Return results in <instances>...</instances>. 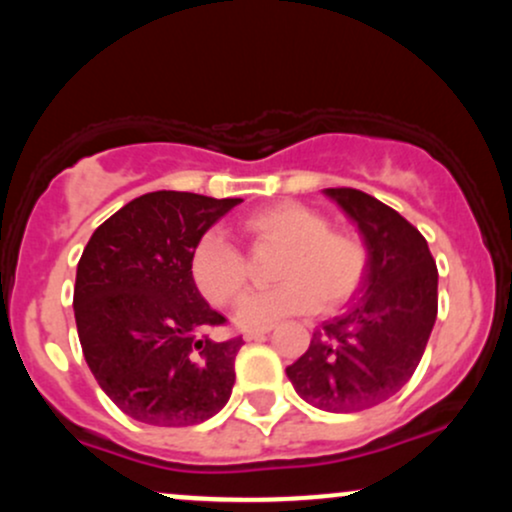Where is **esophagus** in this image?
<instances>
[{
    "mask_svg": "<svg viewBox=\"0 0 512 512\" xmlns=\"http://www.w3.org/2000/svg\"><path fill=\"white\" fill-rule=\"evenodd\" d=\"M264 334H269V327H257V330H245V339L252 342V339H262Z\"/></svg>",
    "mask_w": 512,
    "mask_h": 512,
    "instance_id": "1",
    "label": "esophagus"
}]
</instances>
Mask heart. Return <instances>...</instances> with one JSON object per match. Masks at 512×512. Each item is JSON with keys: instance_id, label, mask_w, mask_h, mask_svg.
Listing matches in <instances>:
<instances>
[{"instance_id": "obj_1", "label": "heart", "mask_w": 512, "mask_h": 512, "mask_svg": "<svg viewBox=\"0 0 512 512\" xmlns=\"http://www.w3.org/2000/svg\"><path fill=\"white\" fill-rule=\"evenodd\" d=\"M243 233L255 248L281 250L274 267L279 286L252 293L238 308L243 327H269L291 315L322 308L334 310L356 296L368 276L366 243L346 228L301 202H276L250 211ZM190 274L204 298L216 308L238 303L248 289V264L231 240L207 231L190 255Z\"/></svg>"}]
</instances>
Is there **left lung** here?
Wrapping results in <instances>:
<instances>
[{
  "label": "left lung",
  "instance_id": "left-lung-1",
  "mask_svg": "<svg viewBox=\"0 0 512 512\" xmlns=\"http://www.w3.org/2000/svg\"><path fill=\"white\" fill-rule=\"evenodd\" d=\"M356 221L370 255L349 313L313 332L286 375L305 402L349 414L397 395L419 366L438 315V269L419 228L351 187L325 190Z\"/></svg>",
  "mask_w": 512,
  "mask_h": 512
}]
</instances>
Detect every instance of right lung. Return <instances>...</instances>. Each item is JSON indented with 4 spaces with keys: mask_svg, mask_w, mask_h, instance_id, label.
<instances>
[{
    "mask_svg": "<svg viewBox=\"0 0 512 512\" xmlns=\"http://www.w3.org/2000/svg\"><path fill=\"white\" fill-rule=\"evenodd\" d=\"M238 202L149 192L103 221L84 248L74 284L81 351L105 395L142 424H202L231 397L243 337L209 339L226 317L197 291L190 255Z\"/></svg>",
    "mask_w": 512,
    "mask_h": 512,
    "instance_id": "right-lung-1",
    "label": "right lung"
}]
</instances>
